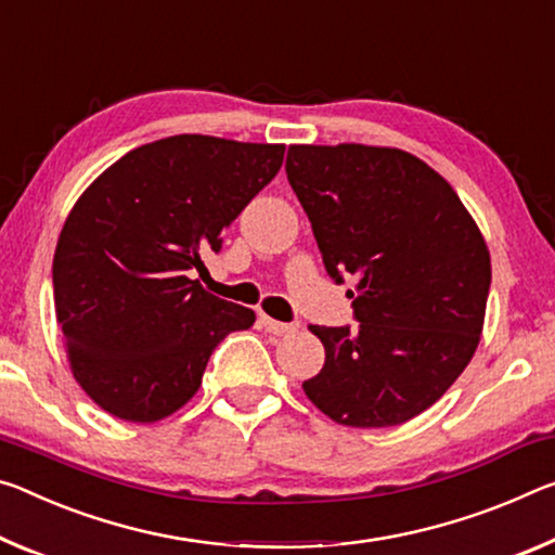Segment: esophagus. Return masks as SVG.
Listing matches in <instances>:
<instances>
[{
  "label": "esophagus",
  "instance_id": "esophagus-1",
  "mask_svg": "<svg viewBox=\"0 0 555 555\" xmlns=\"http://www.w3.org/2000/svg\"><path fill=\"white\" fill-rule=\"evenodd\" d=\"M259 323L263 325V331L271 333V336H292V333L298 331L296 323H281V321H274L271 315L261 313L259 315Z\"/></svg>",
  "mask_w": 555,
  "mask_h": 555
}]
</instances>
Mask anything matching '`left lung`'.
<instances>
[{
  "instance_id": "8db88e82",
  "label": "left lung",
  "mask_w": 555,
  "mask_h": 555,
  "mask_svg": "<svg viewBox=\"0 0 555 555\" xmlns=\"http://www.w3.org/2000/svg\"><path fill=\"white\" fill-rule=\"evenodd\" d=\"M286 175L328 274L353 276L360 321L309 325L325 363L304 392L338 425H402L450 390L479 346L487 242L452 184L398 147L292 145Z\"/></svg>"
}]
</instances>
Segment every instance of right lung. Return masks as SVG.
Listing matches in <instances>:
<instances>
[{"mask_svg": "<svg viewBox=\"0 0 555 555\" xmlns=\"http://www.w3.org/2000/svg\"><path fill=\"white\" fill-rule=\"evenodd\" d=\"M286 145L172 135L95 178L54 254V306L76 383L108 415L151 425L199 390L251 309L199 286L202 251L276 178Z\"/></svg>", "mask_w": 555, "mask_h": 555, "instance_id": "add662e5", "label": "right lung"}]
</instances>
